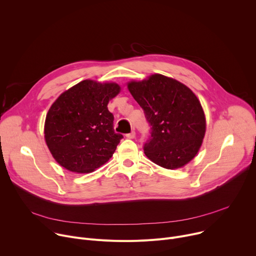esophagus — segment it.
<instances>
[{
	"instance_id": "esophagus-1",
	"label": "esophagus",
	"mask_w": 256,
	"mask_h": 256,
	"mask_svg": "<svg viewBox=\"0 0 256 256\" xmlns=\"http://www.w3.org/2000/svg\"><path fill=\"white\" fill-rule=\"evenodd\" d=\"M126 138H136V132L132 130V132L128 134H126Z\"/></svg>"
}]
</instances>
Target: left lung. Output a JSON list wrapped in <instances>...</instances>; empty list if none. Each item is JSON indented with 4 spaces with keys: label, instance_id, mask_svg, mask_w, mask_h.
<instances>
[{
    "label": "left lung",
    "instance_id": "left-lung-1",
    "mask_svg": "<svg viewBox=\"0 0 256 256\" xmlns=\"http://www.w3.org/2000/svg\"><path fill=\"white\" fill-rule=\"evenodd\" d=\"M128 89L152 126L144 155L171 170L190 163L202 147L206 128L196 95L184 84L161 74L130 81Z\"/></svg>",
    "mask_w": 256,
    "mask_h": 256
}]
</instances>
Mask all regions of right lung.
Returning a JSON list of instances; mask_svg holds the SVG:
<instances>
[{"label":"right lung","instance_id":"right-lung-1","mask_svg":"<svg viewBox=\"0 0 256 256\" xmlns=\"http://www.w3.org/2000/svg\"><path fill=\"white\" fill-rule=\"evenodd\" d=\"M120 92L114 82L84 80L62 92L52 104L44 140L54 159L74 173H90L114 155L124 138L114 132L107 104Z\"/></svg>","mask_w":256,"mask_h":256}]
</instances>
